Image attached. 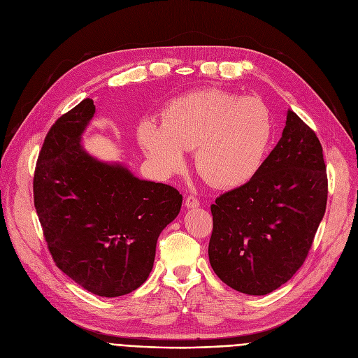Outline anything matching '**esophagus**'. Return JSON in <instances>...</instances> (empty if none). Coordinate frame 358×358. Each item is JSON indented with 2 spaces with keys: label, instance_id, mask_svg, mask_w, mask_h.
I'll return each mask as SVG.
<instances>
[{
  "label": "esophagus",
  "instance_id": "34e87169",
  "mask_svg": "<svg viewBox=\"0 0 358 358\" xmlns=\"http://www.w3.org/2000/svg\"><path fill=\"white\" fill-rule=\"evenodd\" d=\"M184 206L187 209H194V208H199L200 206V201L197 197L194 196H189L185 197V201H184Z\"/></svg>",
  "mask_w": 358,
  "mask_h": 358
}]
</instances>
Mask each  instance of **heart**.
I'll list each match as a JSON object with an SVG mask.
<instances>
[{
  "mask_svg": "<svg viewBox=\"0 0 358 358\" xmlns=\"http://www.w3.org/2000/svg\"><path fill=\"white\" fill-rule=\"evenodd\" d=\"M272 134V114L260 98L216 87L171 99L162 122L146 117L137 126L138 143L162 173H177L185 150L196 149L197 173L217 189L250 182L265 164Z\"/></svg>",
  "mask_w": 358,
  "mask_h": 358,
  "instance_id": "heart-1",
  "label": "heart"
}]
</instances>
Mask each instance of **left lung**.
Returning a JSON list of instances; mask_svg holds the SVG:
<instances>
[{
    "mask_svg": "<svg viewBox=\"0 0 358 358\" xmlns=\"http://www.w3.org/2000/svg\"><path fill=\"white\" fill-rule=\"evenodd\" d=\"M328 176L316 133L291 110L259 174L210 206L209 262L248 295L285 284L304 263L326 210Z\"/></svg>",
    "mask_w": 358,
    "mask_h": 358,
    "instance_id": "8db88e82",
    "label": "left lung"
}]
</instances>
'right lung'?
<instances>
[{"mask_svg": "<svg viewBox=\"0 0 358 358\" xmlns=\"http://www.w3.org/2000/svg\"><path fill=\"white\" fill-rule=\"evenodd\" d=\"M95 114L86 98L61 115L45 137L34 177L35 209L55 265L89 292L120 297L141 287L153 268L162 229L182 196L138 180L121 164L95 159L82 134Z\"/></svg>", "mask_w": 358, "mask_h": 358, "instance_id": "obj_1", "label": "right lung"}]
</instances>
